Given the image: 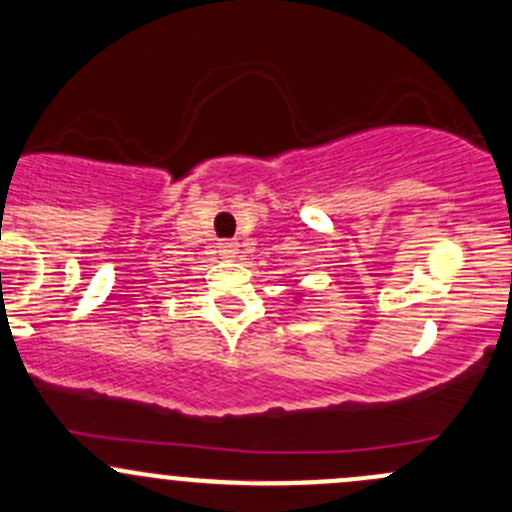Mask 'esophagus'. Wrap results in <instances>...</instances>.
Masks as SVG:
<instances>
[{"mask_svg": "<svg viewBox=\"0 0 512 512\" xmlns=\"http://www.w3.org/2000/svg\"><path fill=\"white\" fill-rule=\"evenodd\" d=\"M218 250H220V255H223V257H235V255H238V242H235V240H223L218 245Z\"/></svg>", "mask_w": 512, "mask_h": 512, "instance_id": "esophagus-1", "label": "esophagus"}]
</instances>
